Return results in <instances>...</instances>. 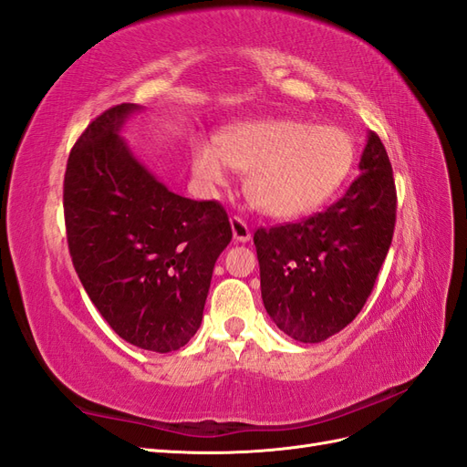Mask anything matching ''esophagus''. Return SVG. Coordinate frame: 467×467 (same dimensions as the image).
I'll use <instances>...</instances> for the list:
<instances>
[{
    "label": "esophagus",
    "instance_id": "obj_1",
    "mask_svg": "<svg viewBox=\"0 0 467 467\" xmlns=\"http://www.w3.org/2000/svg\"><path fill=\"white\" fill-rule=\"evenodd\" d=\"M230 223H232V234H234V239H235V242H239V244H247L249 239H251V230H249L247 222H245V220H242L239 216H234V218L230 220Z\"/></svg>",
    "mask_w": 467,
    "mask_h": 467
}]
</instances>
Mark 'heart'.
<instances>
[{
	"mask_svg": "<svg viewBox=\"0 0 467 467\" xmlns=\"http://www.w3.org/2000/svg\"><path fill=\"white\" fill-rule=\"evenodd\" d=\"M355 160V140L341 126L288 119L228 126L218 146L196 142L191 151L201 185H223L230 169L247 173L249 201L266 216L285 220L306 216L333 199Z\"/></svg>",
	"mask_w": 467,
	"mask_h": 467,
	"instance_id": "obj_1",
	"label": "heart"
}]
</instances>
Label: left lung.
<instances>
[{
  "instance_id": "8db88e82",
  "label": "left lung",
  "mask_w": 467,
  "mask_h": 467,
  "mask_svg": "<svg viewBox=\"0 0 467 467\" xmlns=\"http://www.w3.org/2000/svg\"><path fill=\"white\" fill-rule=\"evenodd\" d=\"M360 175L325 212L253 235L266 314L294 341L321 343L355 319L374 288L395 228L388 151L368 132Z\"/></svg>"
}]
</instances>
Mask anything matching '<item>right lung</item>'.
I'll use <instances>...</instances> for the list:
<instances>
[{"mask_svg":"<svg viewBox=\"0 0 467 467\" xmlns=\"http://www.w3.org/2000/svg\"><path fill=\"white\" fill-rule=\"evenodd\" d=\"M134 103L99 115L69 151L64 218L76 273L126 343L153 352L199 331L220 253L232 242L216 201L169 191L120 136Z\"/></svg>","mask_w":467,"mask_h":467,"instance_id":"add662e5","label":"right lung"}]
</instances>
